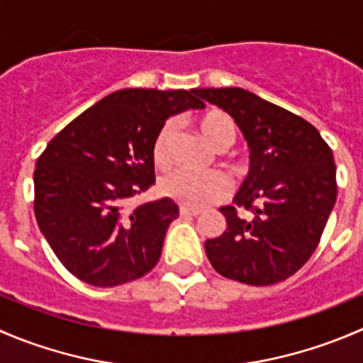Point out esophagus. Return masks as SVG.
Returning a JSON list of instances; mask_svg holds the SVG:
<instances>
[{"mask_svg": "<svg viewBox=\"0 0 363 363\" xmlns=\"http://www.w3.org/2000/svg\"><path fill=\"white\" fill-rule=\"evenodd\" d=\"M179 213H181V216H199L202 211L196 209V207H188V206H181L179 207Z\"/></svg>", "mask_w": 363, "mask_h": 363, "instance_id": "obj_1", "label": "esophagus"}]
</instances>
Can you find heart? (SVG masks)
Instances as JSON below:
<instances>
[{"label": "heart", "instance_id": "heart-1", "mask_svg": "<svg viewBox=\"0 0 363 363\" xmlns=\"http://www.w3.org/2000/svg\"><path fill=\"white\" fill-rule=\"evenodd\" d=\"M177 124L175 121H168L161 128L160 135L154 142V161L160 167H167L174 157V140ZM200 131L203 138L216 150L223 152L235 143L238 129L234 121L225 113H209L200 121ZM161 191L177 202L191 207H202L213 203L227 196L228 181L218 172H191L186 168H174L168 170L160 181Z\"/></svg>", "mask_w": 363, "mask_h": 363}]
</instances>
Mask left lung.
Wrapping results in <instances>:
<instances>
[{
	"label": "left lung",
	"instance_id": "obj_1",
	"mask_svg": "<svg viewBox=\"0 0 363 363\" xmlns=\"http://www.w3.org/2000/svg\"><path fill=\"white\" fill-rule=\"evenodd\" d=\"M227 111L250 147V174L235 206L220 207L221 235L206 241L221 277L248 286H273L294 275L318 248L337 200L335 161L318 129L298 115L238 86L199 88Z\"/></svg>",
	"mask_w": 363,
	"mask_h": 363
}]
</instances>
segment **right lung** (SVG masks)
Segmentation results:
<instances>
[{"mask_svg":"<svg viewBox=\"0 0 363 363\" xmlns=\"http://www.w3.org/2000/svg\"><path fill=\"white\" fill-rule=\"evenodd\" d=\"M196 90L125 88L74 118L49 142L33 174L35 218L60 262L83 282L113 287L157 264L172 199L124 203L154 184V142L164 122L206 104Z\"/></svg>","mask_w":363,"mask_h":363,"instance_id":"right-lung-1","label":"right lung"}]
</instances>
